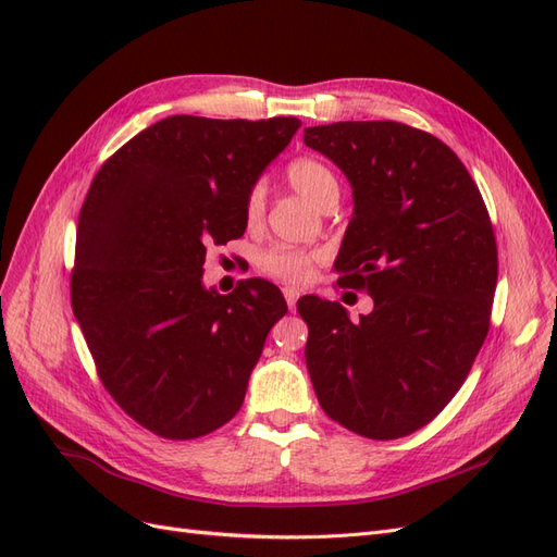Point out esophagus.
I'll list each match as a JSON object with an SVG mask.
<instances>
[{"instance_id": "34e87169", "label": "esophagus", "mask_w": 557, "mask_h": 557, "mask_svg": "<svg viewBox=\"0 0 557 557\" xmlns=\"http://www.w3.org/2000/svg\"><path fill=\"white\" fill-rule=\"evenodd\" d=\"M283 297H285V301H288L290 311H295L297 299H299V290L297 288H283Z\"/></svg>"}]
</instances>
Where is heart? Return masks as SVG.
<instances>
[{
  "label": "heart",
  "instance_id": "1",
  "mask_svg": "<svg viewBox=\"0 0 557 557\" xmlns=\"http://www.w3.org/2000/svg\"><path fill=\"white\" fill-rule=\"evenodd\" d=\"M288 181L293 188L305 195L313 207L325 209L330 201H339L342 188L339 178L330 170L323 160L315 158H299L288 166ZM264 209V193L256 185L246 197V221L248 225L260 223ZM320 258L318 250H301L290 246H272L260 252V269L264 274L281 278L285 283H305L311 272L313 262Z\"/></svg>",
  "mask_w": 557,
  "mask_h": 557
}]
</instances>
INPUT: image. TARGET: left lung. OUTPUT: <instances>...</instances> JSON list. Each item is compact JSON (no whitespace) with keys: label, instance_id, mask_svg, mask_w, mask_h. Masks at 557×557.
Returning <instances> with one entry per match:
<instances>
[{"label":"left lung","instance_id":"left-lung-1","mask_svg":"<svg viewBox=\"0 0 557 557\" xmlns=\"http://www.w3.org/2000/svg\"><path fill=\"white\" fill-rule=\"evenodd\" d=\"M352 188L334 272L367 288L352 323L339 301H297L309 376L323 411L369 440H399L460 391L491 327L497 246L483 197L432 134L393 121L305 129Z\"/></svg>","mask_w":557,"mask_h":557}]
</instances>
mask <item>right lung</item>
Returning <instances> with one entry per match:
<instances>
[{"label": "right lung", "mask_w": 557, "mask_h": 557, "mask_svg": "<svg viewBox=\"0 0 557 557\" xmlns=\"http://www.w3.org/2000/svg\"><path fill=\"white\" fill-rule=\"evenodd\" d=\"M297 117L170 115L97 172L76 230L72 307L99 379L164 440H197L242 409L264 339L288 305L274 283L207 288L215 244L246 232V197Z\"/></svg>", "instance_id": "add662e5"}]
</instances>
